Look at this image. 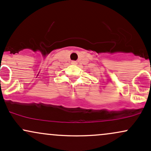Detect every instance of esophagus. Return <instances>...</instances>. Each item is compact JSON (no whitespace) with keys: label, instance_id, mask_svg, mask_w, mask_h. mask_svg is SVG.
<instances>
[{"label":"esophagus","instance_id":"1","mask_svg":"<svg viewBox=\"0 0 151 151\" xmlns=\"http://www.w3.org/2000/svg\"><path fill=\"white\" fill-rule=\"evenodd\" d=\"M77 61H76V60H72L71 61V64H73V65H77Z\"/></svg>","mask_w":151,"mask_h":151}]
</instances>
